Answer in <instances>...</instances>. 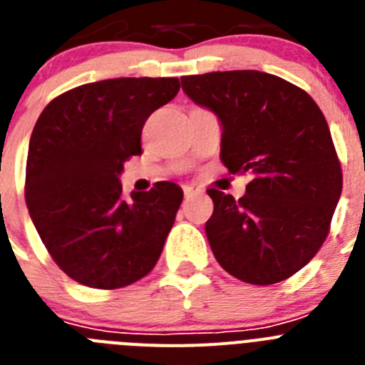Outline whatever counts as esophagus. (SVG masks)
<instances>
[{"label":"esophagus","mask_w":365,"mask_h":365,"mask_svg":"<svg viewBox=\"0 0 365 365\" xmlns=\"http://www.w3.org/2000/svg\"><path fill=\"white\" fill-rule=\"evenodd\" d=\"M182 190H185V197L186 199H192V197H195V195H201V193H202L201 188H197V186H193V185L185 186Z\"/></svg>","instance_id":"1"}]
</instances>
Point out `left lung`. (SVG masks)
I'll list each match as a JSON object with an SVG mask.
<instances>
[{
  "label": "left lung",
  "instance_id": "8db88e82",
  "mask_svg": "<svg viewBox=\"0 0 365 365\" xmlns=\"http://www.w3.org/2000/svg\"><path fill=\"white\" fill-rule=\"evenodd\" d=\"M193 104L221 124V163L250 173L240 201L208 190L205 232L219 265L241 282L291 278L320 250L341 193V168L324 113L307 93L261 71L182 76Z\"/></svg>",
  "mask_w": 365,
  "mask_h": 365
}]
</instances>
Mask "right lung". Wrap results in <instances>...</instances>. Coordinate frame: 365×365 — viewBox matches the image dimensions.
<instances>
[{
  "instance_id": "obj_1",
  "label": "right lung",
  "mask_w": 365,
  "mask_h": 365,
  "mask_svg": "<svg viewBox=\"0 0 365 365\" xmlns=\"http://www.w3.org/2000/svg\"><path fill=\"white\" fill-rule=\"evenodd\" d=\"M179 78H111L74 87L41 111L29 143L25 201L53 259L93 289L144 278L182 201L175 182L122 193L144 122L179 93Z\"/></svg>"
}]
</instances>
